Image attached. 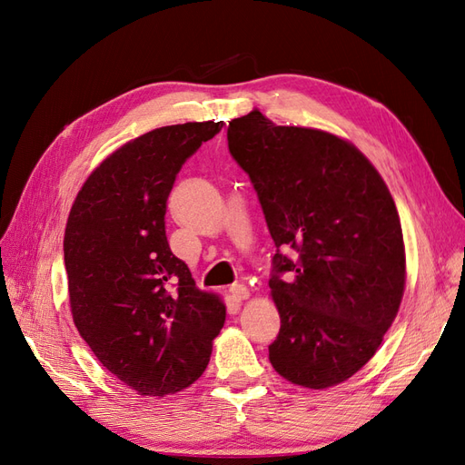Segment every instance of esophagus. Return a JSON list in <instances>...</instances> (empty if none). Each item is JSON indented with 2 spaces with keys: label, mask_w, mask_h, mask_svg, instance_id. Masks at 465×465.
Instances as JSON below:
<instances>
[{
  "label": "esophagus",
  "mask_w": 465,
  "mask_h": 465,
  "mask_svg": "<svg viewBox=\"0 0 465 465\" xmlns=\"http://www.w3.org/2000/svg\"><path fill=\"white\" fill-rule=\"evenodd\" d=\"M231 297H232L236 302H242V301H246V299L250 297V291H248L246 285L236 283V285L231 287Z\"/></svg>",
  "instance_id": "1"
}]
</instances>
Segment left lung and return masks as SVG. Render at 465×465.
Listing matches in <instances>:
<instances>
[{"mask_svg": "<svg viewBox=\"0 0 465 465\" xmlns=\"http://www.w3.org/2000/svg\"><path fill=\"white\" fill-rule=\"evenodd\" d=\"M227 139L277 246L270 362L304 388L341 384L372 359L403 297L391 193L355 145L328 132L277 125L254 108L229 122Z\"/></svg>", "mask_w": 465, "mask_h": 465, "instance_id": "left-lung-1", "label": "left lung"}]
</instances>
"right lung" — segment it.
<instances>
[{"label": "right lung", "mask_w": 465, "mask_h": 465, "mask_svg": "<svg viewBox=\"0 0 465 465\" xmlns=\"http://www.w3.org/2000/svg\"><path fill=\"white\" fill-rule=\"evenodd\" d=\"M223 122L164 125L98 164L64 236L74 322L103 367L142 396L188 388L209 364L224 304L195 287L166 241L176 174Z\"/></svg>", "instance_id": "1"}]
</instances>
